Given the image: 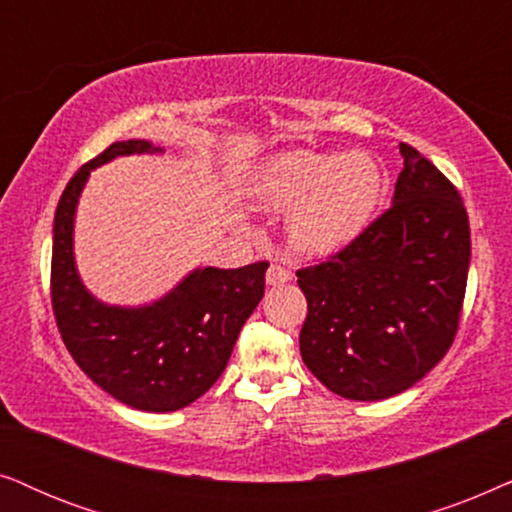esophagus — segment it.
<instances>
[{"mask_svg":"<svg viewBox=\"0 0 512 512\" xmlns=\"http://www.w3.org/2000/svg\"><path fill=\"white\" fill-rule=\"evenodd\" d=\"M290 278H292L290 269L281 267V264H271V267L267 269V285H271V288H276V285L288 283Z\"/></svg>","mask_w":512,"mask_h":512,"instance_id":"obj_1","label":"esophagus"}]
</instances>
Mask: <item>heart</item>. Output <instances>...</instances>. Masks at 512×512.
Masks as SVG:
<instances>
[{
  "label": "heart",
  "mask_w": 512,
  "mask_h": 512,
  "mask_svg": "<svg viewBox=\"0 0 512 512\" xmlns=\"http://www.w3.org/2000/svg\"><path fill=\"white\" fill-rule=\"evenodd\" d=\"M245 194L271 210H290L288 238L306 255H332L363 234L386 194L381 163L365 152L292 149L264 161Z\"/></svg>",
  "instance_id": "obj_1"
}]
</instances>
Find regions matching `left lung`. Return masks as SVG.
<instances>
[{
	"instance_id": "8db88e82",
	"label": "left lung",
	"mask_w": 512,
	"mask_h": 512,
	"mask_svg": "<svg viewBox=\"0 0 512 512\" xmlns=\"http://www.w3.org/2000/svg\"><path fill=\"white\" fill-rule=\"evenodd\" d=\"M393 206L356 241L297 271L306 297L299 351L313 377L349 400H384L424 379L454 342L466 295L470 227L459 192L417 149Z\"/></svg>"
}]
</instances>
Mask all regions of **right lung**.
Wrapping results in <instances>:
<instances>
[{"label":"right lung","mask_w":512,"mask_h":512,"mask_svg":"<svg viewBox=\"0 0 512 512\" xmlns=\"http://www.w3.org/2000/svg\"><path fill=\"white\" fill-rule=\"evenodd\" d=\"M161 152L149 140L109 145L67 182L53 220L51 302L60 337L102 391L142 412L182 410L220 379L269 267H199L142 306L105 304L86 288L74 262V217L88 175L117 156Z\"/></svg>","instance_id":"1"}]
</instances>
